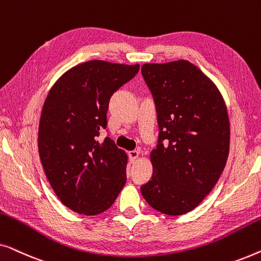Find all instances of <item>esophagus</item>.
<instances>
[{"mask_svg":"<svg viewBox=\"0 0 261 261\" xmlns=\"http://www.w3.org/2000/svg\"><path fill=\"white\" fill-rule=\"evenodd\" d=\"M139 152L138 149H134V151H130V152H128V156H129V160L132 163H134L135 160L138 159V156H139Z\"/></svg>","mask_w":261,"mask_h":261,"instance_id":"obj_1","label":"esophagus"}]
</instances>
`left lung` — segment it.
<instances>
[{"label": "left lung", "mask_w": 261, "mask_h": 261, "mask_svg": "<svg viewBox=\"0 0 261 261\" xmlns=\"http://www.w3.org/2000/svg\"><path fill=\"white\" fill-rule=\"evenodd\" d=\"M142 77L155 105L159 137L151 152L146 202L171 216L195 209L226 166L230 128L216 85L188 60L144 64Z\"/></svg>", "instance_id": "left-lung-1"}]
</instances>
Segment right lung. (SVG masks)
I'll list each match as a JSON object with an SVG mask.
<instances>
[{"label": "right lung", "mask_w": 261, "mask_h": 261, "mask_svg": "<svg viewBox=\"0 0 261 261\" xmlns=\"http://www.w3.org/2000/svg\"><path fill=\"white\" fill-rule=\"evenodd\" d=\"M124 65L90 60L66 71L49 90L39 123V154L60 202L83 215L109 209L126 184L127 154L107 137L109 99L139 72Z\"/></svg>", "instance_id": "right-lung-1"}]
</instances>
